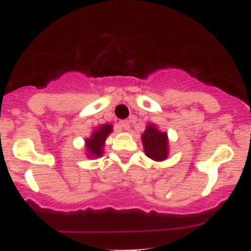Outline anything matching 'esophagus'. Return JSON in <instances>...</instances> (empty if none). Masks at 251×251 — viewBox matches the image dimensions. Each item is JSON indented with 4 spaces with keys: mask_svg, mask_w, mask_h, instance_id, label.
<instances>
[{
    "mask_svg": "<svg viewBox=\"0 0 251 251\" xmlns=\"http://www.w3.org/2000/svg\"><path fill=\"white\" fill-rule=\"evenodd\" d=\"M119 127H121L122 129H124V130L129 129V122H128V121L119 122Z\"/></svg>",
    "mask_w": 251,
    "mask_h": 251,
    "instance_id": "esophagus-1",
    "label": "esophagus"
}]
</instances>
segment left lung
<instances>
[{
    "mask_svg": "<svg viewBox=\"0 0 251 251\" xmlns=\"http://www.w3.org/2000/svg\"><path fill=\"white\" fill-rule=\"evenodd\" d=\"M142 143L146 156L157 162L165 161L168 157V136L166 132L158 129L156 124H147L146 130L142 133Z\"/></svg>",
    "mask_w": 251,
    "mask_h": 251,
    "instance_id": "1",
    "label": "left lung"
}]
</instances>
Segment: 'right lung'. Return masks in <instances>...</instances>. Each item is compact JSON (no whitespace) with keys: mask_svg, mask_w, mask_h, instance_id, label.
Listing matches in <instances>:
<instances>
[{"mask_svg":"<svg viewBox=\"0 0 251 251\" xmlns=\"http://www.w3.org/2000/svg\"><path fill=\"white\" fill-rule=\"evenodd\" d=\"M113 132L112 124H101L92 132V136L85 139L86 156L89 158H98L104 153L105 139Z\"/></svg>","mask_w":251,"mask_h":251,"instance_id":"add662e5","label":"right lung"}]
</instances>
